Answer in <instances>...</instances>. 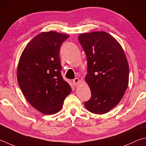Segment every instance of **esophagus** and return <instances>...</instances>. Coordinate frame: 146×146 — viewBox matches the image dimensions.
Instances as JSON below:
<instances>
[{
    "label": "esophagus",
    "instance_id": "34e87169",
    "mask_svg": "<svg viewBox=\"0 0 146 146\" xmlns=\"http://www.w3.org/2000/svg\"><path fill=\"white\" fill-rule=\"evenodd\" d=\"M72 82H73L74 85L75 86H76V85H78V84L80 83V79H78V78H75L74 80L72 81Z\"/></svg>",
    "mask_w": 146,
    "mask_h": 146
}]
</instances>
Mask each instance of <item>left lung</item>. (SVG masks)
I'll return each mask as SVG.
<instances>
[{
	"label": "left lung",
	"mask_w": 146,
	"mask_h": 146,
	"mask_svg": "<svg viewBox=\"0 0 146 146\" xmlns=\"http://www.w3.org/2000/svg\"><path fill=\"white\" fill-rule=\"evenodd\" d=\"M78 40L87 59L85 80L92 96L85 106L91 113H106L120 103L128 86L126 56L118 41L106 32L83 33Z\"/></svg>",
	"instance_id": "8db88e82"
}]
</instances>
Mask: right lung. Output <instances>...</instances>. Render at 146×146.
I'll list each match as a JSON object with an SVG mask.
<instances>
[{
  "label": "right lung",
  "instance_id": "add662e5",
  "mask_svg": "<svg viewBox=\"0 0 146 146\" xmlns=\"http://www.w3.org/2000/svg\"><path fill=\"white\" fill-rule=\"evenodd\" d=\"M70 36L42 32L27 43L19 59L17 81L25 99L45 115L60 111L72 88L61 75L60 48Z\"/></svg>",
  "mask_w": 146,
  "mask_h": 146
}]
</instances>
